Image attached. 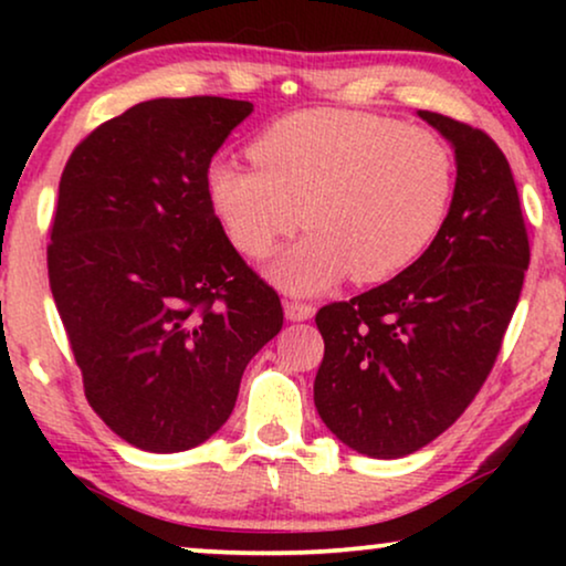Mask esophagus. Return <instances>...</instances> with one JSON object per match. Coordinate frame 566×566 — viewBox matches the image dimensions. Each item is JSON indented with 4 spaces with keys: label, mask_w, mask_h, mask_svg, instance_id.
<instances>
[{
    "label": "esophagus",
    "mask_w": 566,
    "mask_h": 566,
    "mask_svg": "<svg viewBox=\"0 0 566 566\" xmlns=\"http://www.w3.org/2000/svg\"><path fill=\"white\" fill-rule=\"evenodd\" d=\"M283 308H285V319L291 322H306L312 319L314 314L312 304H304V301H296V298H283Z\"/></svg>",
    "instance_id": "obj_1"
}]
</instances>
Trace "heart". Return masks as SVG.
<instances>
[{
  "label": "heart",
  "instance_id": "1",
  "mask_svg": "<svg viewBox=\"0 0 566 566\" xmlns=\"http://www.w3.org/2000/svg\"><path fill=\"white\" fill-rule=\"evenodd\" d=\"M254 167L216 159L206 196L229 242L260 260L301 223L308 234L268 268L289 293H322L350 273L389 281L428 250L453 198V157L436 134L350 111L275 120Z\"/></svg>",
  "mask_w": 566,
  "mask_h": 566
}]
</instances>
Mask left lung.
Instances as JSON below:
<instances>
[{"label": "left lung", "instance_id": "obj_1", "mask_svg": "<svg viewBox=\"0 0 566 566\" xmlns=\"http://www.w3.org/2000/svg\"><path fill=\"white\" fill-rule=\"evenodd\" d=\"M455 154V188L432 244L389 283L322 306V422L370 459H401L446 432L497 360L531 262L521 198L484 130L417 111Z\"/></svg>", "mask_w": 566, "mask_h": 566}]
</instances>
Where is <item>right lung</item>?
<instances>
[{"label":"right lung","mask_w":566,"mask_h":566,"mask_svg":"<svg viewBox=\"0 0 566 566\" xmlns=\"http://www.w3.org/2000/svg\"><path fill=\"white\" fill-rule=\"evenodd\" d=\"M252 103L159 97L69 157L49 281L84 397L126 443L177 453L213 436L242 374L283 327L206 196V169Z\"/></svg>","instance_id":"right-lung-1"}]
</instances>
